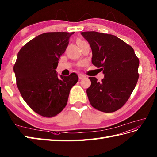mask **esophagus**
<instances>
[{"instance_id": "34e87169", "label": "esophagus", "mask_w": 157, "mask_h": 157, "mask_svg": "<svg viewBox=\"0 0 157 157\" xmlns=\"http://www.w3.org/2000/svg\"><path fill=\"white\" fill-rule=\"evenodd\" d=\"M85 77H86V76H85V75H82V74H79V75H78V78H79V79H80V80H81V79L85 78Z\"/></svg>"}]
</instances>
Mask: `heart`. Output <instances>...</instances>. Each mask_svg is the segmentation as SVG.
I'll use <instances>...</instances> for the list:
<instances>
[{"mask_svg": "<svg viewBox=\"0 0 157 157\" xmlns=\"http://www.w3.org/2000/svg\"><path fill=\"white\" fill-rule=\"evenodd\" d=\"M81 40H80V39H78V40H77V43H79V42H81Z\"/></svg>", "mask_w": 157, "mask_h": 157, "instance_id": "1", "label": "heart"}]
</instances>
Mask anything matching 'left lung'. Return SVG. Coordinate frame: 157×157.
Here are the masks:
<instances>
[{
	"label": "left lung",
	"instance_id": "8db88e82",
	"mask_svg": "<svg viewBox=\"0 0 157 157\" xmlns=\"http://www.w3.org/2000/svg\"><path fill=\"white\" fill-rule=\"evenodd\" d=\"M92 51L91 62L103 71L104 78L98 82L89 77L87 89L93 107L104 113H113L126 103L139 78V59L133 48L112 34L83 32Z\"/></svg>",
	"mask_w": 157,
	"mask_h": 157
}]
</instances>
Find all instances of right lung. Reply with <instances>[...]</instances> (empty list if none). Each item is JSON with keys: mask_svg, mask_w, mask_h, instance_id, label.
<instances>
[{"mask_svg": "<svg viewBox=\"0 0 157 157\" xmlns=\"http://www.w3.org/2000/svg\"><path fill=\"white\" fill-rule=\"evenodd\" d=\"M74 33H46L30 40L17 53L13 66L19 91L35 113L44 117L59 114L78 76H57L56 69Z\"/></svg>", "mask_w": 157, "mask_h": 157, "instance_id": "right-lung-1", "label": "right lung"}]
</instances>
